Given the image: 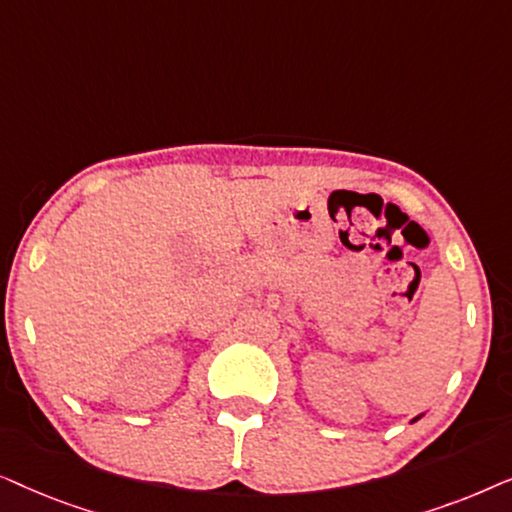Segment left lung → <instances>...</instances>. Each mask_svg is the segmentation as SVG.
<instances>
[{
  "mask_svg": "<svg viewBox=\"0 0 512 512\" xmlns=\"http://www.w3.org/2000/svg\"><path fill=\"white\" fill-rule=\"evenodd\" d=\"M417 419H419V417H415V419H412V422H417Z\"/></svg>",
  "mask_w": 512,
  "mask_h": 512,
  "instance_id": "obj_1",
  "label": "left lung"
}]
</instances>
